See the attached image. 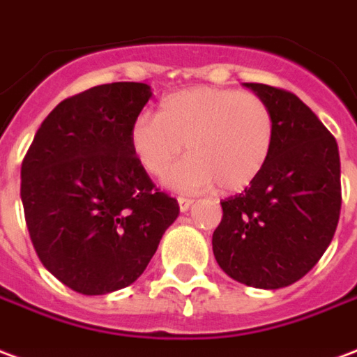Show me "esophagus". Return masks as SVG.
<instances>
[{
    "instance_id": "1",
    "label": "esophagus",
    "mask_w": 357,
    "mask_h": 357,
    "mask_svg": "<svg viewBox=\"0 0 357 357\" xmlns=\"http://www.w3.org/2000/svg\"><path fill=\"white\" fill-rule=\"evenodd\" d=\"M176 202H178V209H181L182 213H184V211H188L190 207H192V204H194V202L188 199V197H178Z\"/></svg>"
}]
</instances>
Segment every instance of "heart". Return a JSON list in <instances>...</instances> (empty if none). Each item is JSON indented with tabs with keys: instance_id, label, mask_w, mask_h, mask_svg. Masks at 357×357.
Masks as SVG:
<instances>
[{
	"instance_id": "1",
	"label": "heart",
	"mask_w": 357,
	"mask_h": 357,
	"mask_svg": "<svg viewBox=\"0 0 357 357\" xmlns=\"http://www.w3.org/2000/svg\"><path fill=\"white\" fill-rule=\"evenodd\" d=\"M274 132V114L259 95L202 85L163 96L158 114H139L129 146L153 176L165 175L187 146L189 155L165 176L171 190L197 194L218 184L238 192L266 167Z\"/></svg>"
}]
</instances>
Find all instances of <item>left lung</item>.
Instances as JSON below:
<instances>
[{"instance_id": "obj_1", "label": "left lung", "mask_w": 357, "mask_h": 357, "mask_svg": "<svg viewBox=\"0 0 357 357\" xmlns=\"http://www.w3.org/2000/svg\"><path fill=\"white\" fill-rule=\"evenodd\" d=\"M243 85L274 114V146L251 186L220 202L213 253L236 282L287 287L316 266L339 225V146L296 95L264 83Z\"/></svg>"}]
</instances>
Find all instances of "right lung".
<instances>
[{
    "label": "right lung",
    "instance_id": "1",
    "mask_svg": "<svg viewBox=\"0 0 357 357\" xmlns=\"http://www.w3.org/2000/svg\"><path fill=\"white\" fill-rule=\"evenodd\" d=\"M146 83L96 85L54 108L20 169V199L41 264L82 295H106L146 270L178 217L129 146Z\"/></svg>",
    "mask_w": 357,
    "mask_h": 357
}]
</instances>
